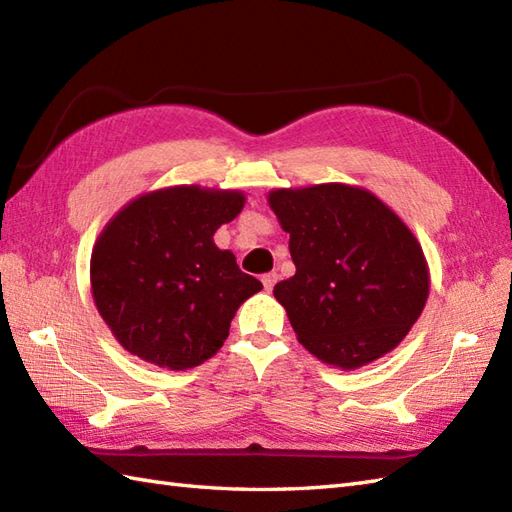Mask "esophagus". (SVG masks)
<instances>
[{
    "label": "esophagus",
    "mask_w": 512,
    "mask_h": 512,
    "mask_svg": "<svg viewBox=\"0 0 512 512\" xmlns=\"http://www.w3.org/2000/svg\"><path fill=\"white\" fill-rule=\"evenodd\" d=\"M261 283H264L266 292H270L272 288H275V283H277V272H266V275L261 277Z\"/></svg>",
    "instance_id": "34e87169"
}]
</instances>
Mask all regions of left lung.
Masks as SVG:
<instances>
[{"mask_svg":"<svg viewBox=\"0 0 512 512\" xmlns=\"http://www.w3.org/2000/svg\"><path fill=\"white\" fill-rule=\"evenodd\" d=\"M268 205L290 233L296 266L272 294L303 347L342 371L395 349L430 294V268L406 222L344 183L272 189Z\"/></svg>","mask_w":512,"mask_h":512,"instance_id":"left-lung-1","label":"left lung"}]
</instances>
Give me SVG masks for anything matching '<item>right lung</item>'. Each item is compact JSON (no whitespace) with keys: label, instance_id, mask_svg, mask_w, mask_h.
<instances>
[{"label":"right lung","instance_id":"1","mask_svg":"<svg viewBox=\"0 0 512 512\" xmlns=\"http://www.w3.org/2000/svg\"><path fill=\"white\" fill-rule=\"evenodd\" d=\"M244 202L240 189L174 185L130 200L102 229L91 294L128 353L170 371L218 353L237 307L264 288L213 242Z\"/></svg>","mask_w":512,"mask_h":512}]
</instances>
